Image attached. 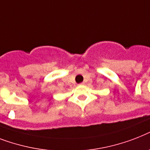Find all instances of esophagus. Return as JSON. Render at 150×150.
<instances>
[{
    "mask_svg": "<svg viewBox=\"0 0 150 150\" xmlns=\"http://www.w3.org/2000/svg\"><path fill=\"white\" fill-rule=\"evenodd\" d=\"M83 84H84V83H83V82L81 83V85H83Z\"/></svg>",
    "mask_w": 150,
    "mask_h": 150,
    "instance_id": "esophagus-1",
    "label": "esophagus"
}]
</instances>
